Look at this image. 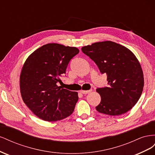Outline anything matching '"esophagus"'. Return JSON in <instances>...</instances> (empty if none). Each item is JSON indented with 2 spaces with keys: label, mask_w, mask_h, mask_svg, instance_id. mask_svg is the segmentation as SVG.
<instances>
[{
  "label": "esophagus",
  "mask_w": 155,
  "mask_h": 155,
  "mask_svg": "<svg viewBox=\"0 0 155 155\" xmlns=\"http://www.w3.org/2000/svg\"><path fill=\"white\" fill-rule=\"evenodd\" d=\"M92 91V89H91V90H89V91H81L80 92L83 94H87L90 93Z\"/></svg>",
  "instance_id": "34e87169"
}]
</instances>
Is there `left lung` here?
<instances>
[{
	"instance_id": "1",
	"label": "left lung",
	"mask_w": 155,
	"mask_h": 155,
	"mask_svg": "<svg viewBox=\"0 0 155 155\" xmlns=\"http://www.w3.org/2000/svg\"><path fill=\"white\" fill-rule=\"evenodd\" d=\"M81 50L107 76L108 87L96 89L101 96L97 111L118 116L130 110L141 96L144 85L141 65L134 54L109 41L83 46Z\"/></svg>"
}]
</instances>
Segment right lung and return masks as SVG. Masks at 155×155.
I'll return each instance as SVG.
<instances>
[{
    "label": "right lung",
    "instance_id": "obj_1",
    "mask_svg": "<svg viewBox=\"0 0 155 155\" xmlns=\"http://www.w3.org/2000/svg\"><path fill=\"white\" fill-rule=\"evenodd\" d=\"M76 47L46 44L34 51L23 65L20 90L23 101L38 118L48 121L63 120L72 114L78 100L77 92L58 85Z\"/></svg>",
    "mask_w": 155,
    "mask_h": 155
}]
</instances>
